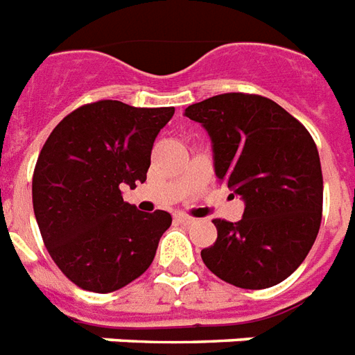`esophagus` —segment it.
Segmentation results:
<instances>
[{
  "label": "esophagus",
  "instance_id": "34e87169",
  "mask_svg": "<svg viewBox=\"0 0 355 355\" xmlns=\"http://www.w3.org/2000/svg\"><path fill=\"white\" fill-rule=\"evenodd\" d=\"M175 220H177L178 224H184V225H190L196 222V220H193L191 216H186V214H180V212H178V214H175Z\"/></svg>",
  "mask_w": 355,
  "mask_h": 355
}]
</instances>
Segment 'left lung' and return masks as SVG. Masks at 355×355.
<instances>
[{"label": "left lung", "instance_id": "obj_1", "mask_svg": "<svg viewBox=\"0 0 355 355\" xmlns=\"http://www.w3.org/2000/svg\"><path fill=\"white\" fill-rule=\"evenodd\" d=\"M212 143L214 173L244 201L239 222L212 220L216 243L201 250L218 278L263 290L303 263L322 222L324 180L311 133L271 99L220 94L184 111Z\"/></svg>", "mask_w": 355, "mask_h": 355}]
</instances>
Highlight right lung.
<instances>
[{
  "mask_svg": "<svg viewBox=\"0 0 355 355\" xmlns=\"http://www.w3.org/2000/svg\"><path fill=\"white\" fill-rule=\"evenodd\" d=\"M175 107L83 105L46 139L31 196L44 246L73 284L96 293L124 288L150 267L169 212H143L122 188L146 180L157 133Z\"/></svg>",
  "mask_w": 355,
  "mask_h": 355,
  "instance_id": "obj_1",
  "label": "right lung"
}]
</instances>
